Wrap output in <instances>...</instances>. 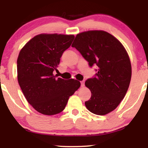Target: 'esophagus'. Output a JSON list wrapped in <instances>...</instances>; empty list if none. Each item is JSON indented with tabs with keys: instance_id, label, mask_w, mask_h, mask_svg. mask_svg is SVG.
I'll return each mask as SVG.
<instances>
[{
	"instance_id": "esophagus-1",
	"label": "esophagus",
	"mask_w": 148,
	"mask_h": 148,
	"mask_svg": "<svg viewBox=\"0 0 148 148\" xmlns=\"http://www.w3.org/2000/svg\"><path fill=\"white\" fill-rule=\"evenodd\" d=\"M84 84H85L84 81H82V82H81V86L84 87Z\"/></svg>"
}]
</instances>
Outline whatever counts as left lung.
Returning a JSON list of instances; mask_svg holds the SVG:
<instances>
[{"mask_svg": "<svg viewBox=\"0 0 148 148\" xmlns=\"http://www.w3.org/2000/svg\"><path fill=\"white\" fill-rule=\"evenodd\" d=\"M71 46L90 66L98 67L96 76L85 82L92 93L85 102L86 108L97 115L112 112L124 98L130 84L131 64L127 50L114 36L102 30L77 34Z\"/></svg>", "mask_w": 148, "mask_h": 148, "instance_id": "obj_1", "label": "left lung"}]
</instances>
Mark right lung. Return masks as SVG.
I'll use <instances>...</instances> for the list:
<instances>
[{
	"label": "right lung",
	"instance_id": "add662e5",
	"mask_svg": "<svg viewBox=\"0 0 148 148\" xmlns=\"http://www.w3.org/2000/svg\"><path fill=\"white\" fill-rule=\"evenodd\" d=\"M74 35L41 34L34 36L20 50L17 79L23 95L38 112L54 115L61 112L68 100L79 88L78 81L56 78L60 57L70 47Z\"/></svg>",
	"mask_w": 148,
	"mask_h": 148
}]
</instances>
